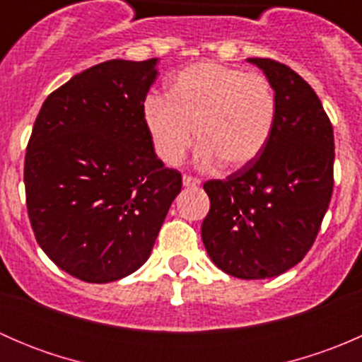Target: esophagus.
<instances>
[{"mask_svg":"<svg viewBox=\"0 0 362 362\" xmlns=\"http://www.w3.org/2000/svg\"><path fill=\"white\" fill-rule=\"evenodd\" d=\"M202 184V180L196 177H191V175H185L184 177V185L185 187H198V185Z\"/></svg>","mask_w":362,"mask_h":362,"instance_id":"1","label":"esophagus"}]
</instances>
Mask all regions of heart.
<instances>
[{
  "label": "heart",
  "instance_id": "obj_1",
  "mask_svg": "<svg viewBox=\"0 0 362 362\" xmlns=\"http://www.w3.org/2000/svg\"><path fill=\"white\" fill-rule=\"evenodd\" d=\"M144 122L156 154L168 166L184 160L196 131L199 166L222 160L229 170H238L268 145L276 96L261 73L204 61L171 76L166 100L151 96L145 101Z\"/></svg>",
  "mask_w": 362,
  "mask_h": 362
}]
</instances>
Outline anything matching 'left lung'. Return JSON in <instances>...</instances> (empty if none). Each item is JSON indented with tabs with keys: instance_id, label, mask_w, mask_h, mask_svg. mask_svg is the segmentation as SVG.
<instances>
[{
	"instance_id": "obj_1",
	"label": "left lung",
	"mask_w": 362,
	"mask_h": 362,
	"mask_svg": "<svg viewBox=\"0 0 362 362\" xmlns=\"http://www.w3.org/2000/svg\"><path fill=\"white\" fill-rule=\"evenodd\" d=\"M276 96V122L257 159L203 189L202 238L215 266L243 280L286 273L312 249L333 194V126L315 90L286 64L249 57Z\"/></svg>"
}]
</instances>
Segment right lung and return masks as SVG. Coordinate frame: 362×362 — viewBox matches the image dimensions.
Returning <instances> with one entry per match:
<instances>
[{"mask_svg":"<svg viewBox=\"0 0 362 362\" xmlns=\"http://www.w3.org/2000/svg\"><path fill=\"white\" fill-rule=\"evenodd\" d=\"M158 59H112L54 90L33 126L25 203L42 250L63 272L108 284L151 255L182 175L158 159L144 103Z\"/></svg>","mask_w":362,"mask_h":362,"instance_id":"right-lung-1","label":"right lung"}]
</instances>
